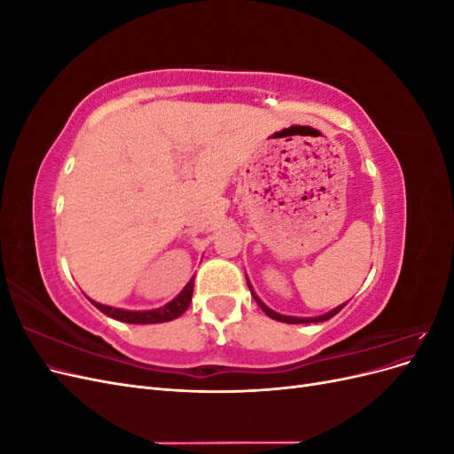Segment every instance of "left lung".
Listing matches in <instances>:
<instances>
[{
    "label": "left lung",
    "instance_id": "1",
    "mask_svg": "<svg viewBox=\"0 0 454 454\" xmlns=\"http://www.w3.org/2000/svg\"><path fill=\"white\" fill-rule=\"evenodd\" d=\"M246 282H248V277H246ZM248 287H250V292H252V295H254V299L257 301V305L263 309V312L269 316V318H272V320H278V322H286V324H310V322H325V320H329V318H333V316L337 314V312H340L342 309H345V305L347 303H342V305H339V307H335L333 310H329V312H325V314H322V316H316V318H295V316H284V314H278V312H274V310H270L263 301H261L257 295H255V292L252 290V286H250V282H248Z\"/></svg>",
    "mask_w": 454,
    "mask_h": 454
}]
</instances>
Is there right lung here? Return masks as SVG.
<instances>
[{
	"label": "right lung",
	"instance_id": "1",
	"mask_svg": "<svg viewBox=\"0 0 454 454\" xmlns=\"http://www.w3.org/2000/svg\"><path fill=\"white\" fill-rule=\"evenodd\" d=\"M193 286H195V278H191L187 282V286L182 290V294L177 295L176 299H172L170 303H167L160 309H153V310H122V309H114L107 305H100L92 301L94 307L98 309L100 312H104L106 316L119 322H127V324H160V322H170L177 316H182L191 303V295H193Z\"/></svg>",
	"mask_w": 454,
	"mask_h": 454
}]
</instances>
